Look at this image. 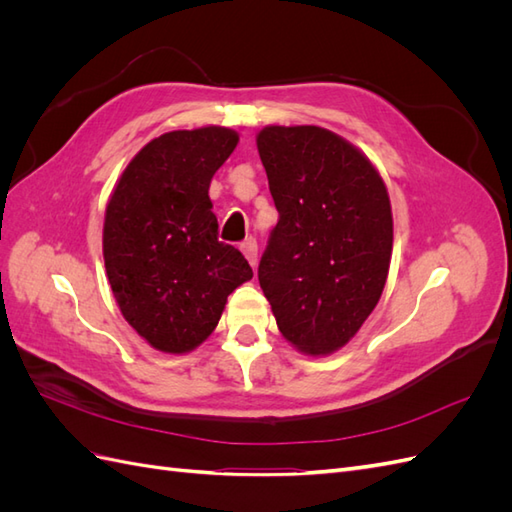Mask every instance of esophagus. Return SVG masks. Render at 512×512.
<instances>
[{
    "instance_id": "obj_1",
    "label": "esophagus",
    "mask_w": 512,
    "mask_h": 512,
    "mask_svg": "<svg viewBox=\"0 0 512 512\" xmlns=\"http://www.w3.org/2000/svg\"><path fill=\"white\" fill-rule=\"evenodd\" d=\"M241 252L247 258V262H250V267L256 269L258 267V243H256V239H252V237L245 239L241 243Z\"/></svg>"
}]
</instances>
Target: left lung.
<instances>
[{"instance_id": "left-lung-1", "label": "left lung", "mask_w": 512, "mask_h": 512, "mask_svg": "<svg viewBox=\"0 0 512 512\" xmlns=\"http://www.w3.org/2000/svg\"><path fill=\"white\" fill-rule=\"evenodd\" d=\"M256 147L280 222L258 267L277 329L307 356L342 350L374 312L393 211L365 153L320 126H265Z\"/></svg>"}]
</instances>
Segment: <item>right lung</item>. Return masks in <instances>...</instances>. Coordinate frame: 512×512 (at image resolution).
I'll list each match as a JSON object with an SVG mask.
<instances>
[{
  "instance_id": "obj_1",
  "label": "right lung",
  "mask_w": 512,
  "mask_h": 512,
  "mask_svg": "<svg viewBox=\"0 0 512 512\" xmlns=\"http://www.w3.org/2000/svg\"><path fill=\"white\" fill-rule=\"evenodd\" d=\"M239 143L224 126L173 130L123 168L108 198L102 254L121 316L166 354L196 350L228 294L252 280L239 250L218 241L209 185Z\"/></svg>"
}]
</instances>
